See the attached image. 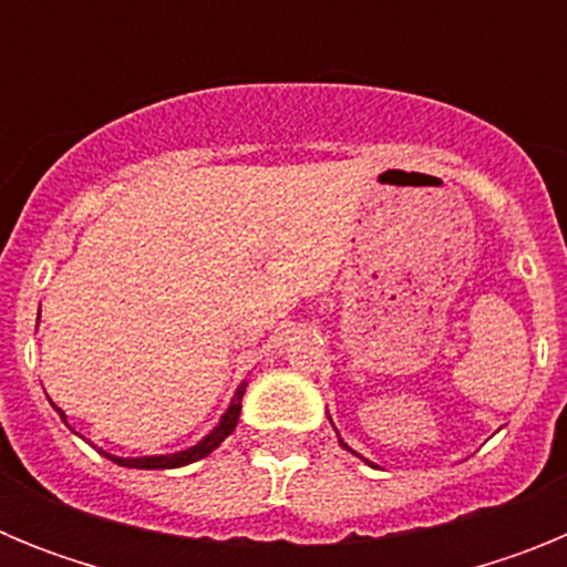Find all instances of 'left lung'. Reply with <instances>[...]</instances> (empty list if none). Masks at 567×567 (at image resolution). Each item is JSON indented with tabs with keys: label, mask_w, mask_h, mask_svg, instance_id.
<instances>
[{
	"label": "left lung",
	"mask_w": 567,
	"mask_h": 567,
	"mask_svg": "<svg viewBox=\"0 0 567 567\" xmlns=\"http://www.w3.org/2000/svg\"><path fill=\"white\" fill-rule=\"evenodd\" d=\"M340 445H343V449H349V445H346L343 440H340ZM349 452H352V449H349ZM352 454H354V452H352ZM358 457H360V454H358ZM360 460H363V457H360ZM365 463H369V460H365Z\"/></svg>",
	"instance_id": "left-lung-1"
}]
</instances>
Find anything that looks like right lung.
<instances>
[{"label": "right lung", "instance_id": "obj_1", "mask_svg": "<svg viewBox=\"0 0 567 567\" xmlns=\"http://www.w3.org/2000/svg\"><path fill=\"white\" fill-rule=\"evenodd\" d=\"M244 392H247V383H240L238 389H235L233 403H229L227 412L221 414V420H218V425H215L213 432H209L204 440H198L195 445H189V449H184V452L150 454V457H115V454L102 452V449H99V452H102L107 460H113V463L124 465V468H182V465H189V463H195V460H202V457H207V454H213L215 449H218V445H221L224 440L235 432V425H238V417H240V398H244ZM56 412H59V417L68 423V417H64L62 409H56Z\"/></svg>", "mask_w": 567, "mask_h": 567}]
</instances>
